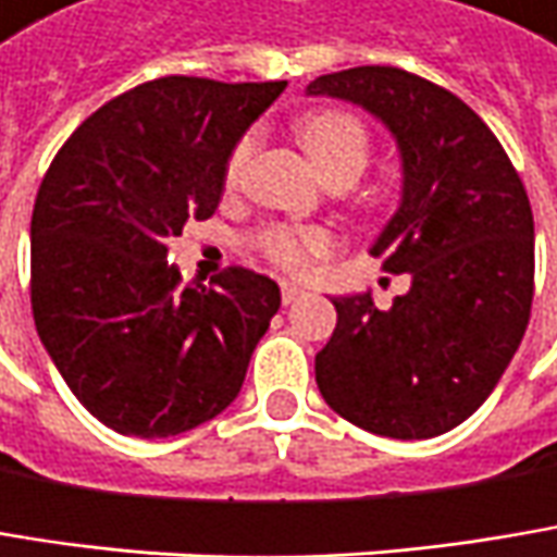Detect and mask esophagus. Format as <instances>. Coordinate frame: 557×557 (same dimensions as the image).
Masks as SVG:
<instances>
[{
  "instance_id": "34e87169",
  "label": "esophagus",
  "mask_w": 557,
  "mask_h": 557,
  "mask_svg": "<svg viewBox=\"0 0 557 557\" xmlns=\"http://www.w3.org/2000/svg\"><path fill=\"white\" fill-rule=\"evenodd\" d=\"M307 292H304V285H298V282H282V300L285 304H295L298 298H304Z\"/></svg>"
}]
</instances>
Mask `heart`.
<instances>
[{
	"label": "heart",
	"mask_w": 557,
	"mask_h": 557,
	"mask_svg": "<svg viewBox=\"0 0 557 557\" xmlns=\"http://www.w3.org/2000/svg\"><path fill=\"white\" fill-rule=\"evenodd\" d=\"M300 148L307 151L310 164L320 171V177L358 180L371 161V136L364 123L345 110H313L300 116L295 126ZM253 158V139L237 141V148L227 158V183H240ZM259 250L282 269H313L320 259H326L336 250V237L323 227H292V224H272L259 231Z\"/></svg>",
	"instance_id": "obj_1"
}]
</instances>
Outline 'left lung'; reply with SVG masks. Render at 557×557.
<instances>
[{
  "label": "left lung",
  "mask_w": 557,
  "mask_h": 557,
  "mask_svg": "<svg viewBox=\"0 0 557 557\" xmlns=\"http://www.w3.org/2000/svg\"><path fill=\"white\" fill-rule=\"evenodd\" d=\"M307 95L348 100L396 139L403 196L371 253L412 278L389 310L371 292L333 298L317 386L371 434L437 437L492 396L527 333L536 234L523 180L475 110L406 69L320 75Z\"/></svg>",
  "instance_id": "left-lung-1"
}]
</instances>
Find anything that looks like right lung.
Returning a JSON list of instances; mask_svg holds the SVG:
<instances>
[{
  "label": "right lung",
  "mask_w": 557,
  "mask_h": 557,
  "mask_svg": "<svg viewBox=\"0 0 557 557\" xmlns=\"http://www.w3.org/2000/svg\"><path fill=\"white\" fill-rule=\"evenodd\" d=\"M282 91L285 82H145L91 113L37 189V336L75 399L120 434H183L244 386L278 285L237 265L215 285H180L168 240L215 215L231 151Z\"/></svg>",
  "instance_id": "right-lung-1"
}]
</instances>
